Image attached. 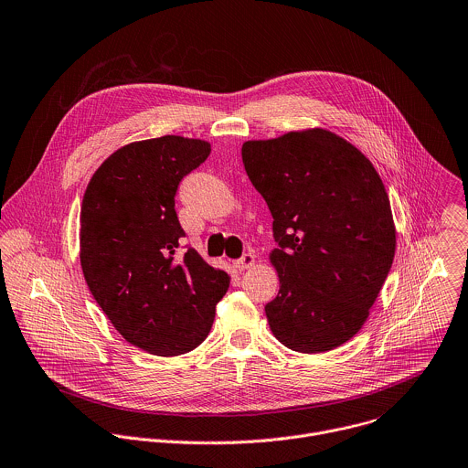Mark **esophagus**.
<instances>
[{
  "mask_svg": "<svg viewBox=\"0 0 468 468\" xmlns=\"http://www.w3.org/2000/svg\"><path fill=\"white\" fill-rule=\"evenodd\" d=\"M252 265H254V254H250V252L243 254L239 260L234 261V267H236L238 271H247V269H250Z\"/></svg>",
  "mask_w": 468,
  "mask_h": 468,
  "instance_id": "obj_1",
  "label": "esophagus"
}]
</instances>
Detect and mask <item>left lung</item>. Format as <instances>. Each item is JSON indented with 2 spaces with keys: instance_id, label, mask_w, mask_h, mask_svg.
Wrapping results in <instances>:
<instances>
[{
  "instance_id": "8db88e82",
  "label": "left lung",
  "mask_w": 468,
  "mask_h": 468,
  "mask_svg": "<svg viewBox=\"0 0 468 468\" xmlns=\"http://www.w3.org/2000/svg\"><path fill=\"white\" fill-rule=\"evenodd\" d=\"M274 218L278 296L272 334L303 354L332 350L363 326L392 267L390 201L372 163L343 138L312 129L241 149Z\"/></svg>"
}]
</instances>
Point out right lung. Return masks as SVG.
Listing matches in <instances>:
<instances>
[{
  "label": "right lung",
  "mask_w": 468,
  "mask_h": 468,
  "mask_svg": "<svg viewBox=\"0 0 468 468\" xmlns=\"http://www.w3.org/2000/svg\"><path fill=\"white\" fill-rule=\"evenodd\" d=\"M208 154L207 142L181 136L136 142L101 163L83 196L85 282L114 328L149 354L196 348L229 291L227 272L179 247L174 196Z\"/></svg>",
  "instance_id": "1"
}]
</instances>
